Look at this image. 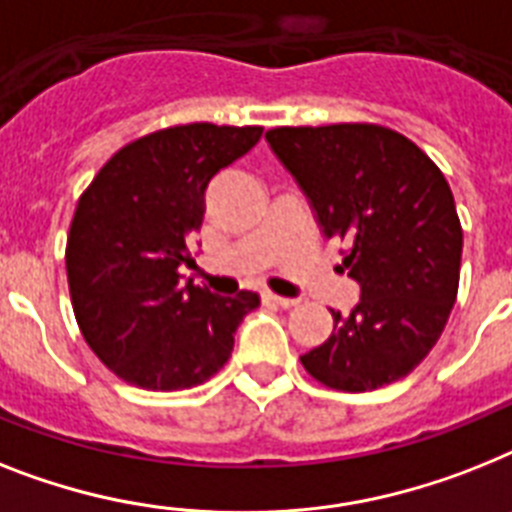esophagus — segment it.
Returning <instances> with one entry per match:
<instances>
[{
    "instance_id": "1",
    "label": "esophagus",
    "mask_w": 512,
    "mask_h": 512,
    "mask_svg": "<svg viewBox=\"0 0 512 512\" xmlns=\"http://www.w3.org/2000/svg\"><path fill=\"white\" fill-rule=\"evenodd\" d=\"M264 301L274 303V306H282V308L298 306V298H282V295H274V293H264Z\"/></svg>"
}]
</instances>
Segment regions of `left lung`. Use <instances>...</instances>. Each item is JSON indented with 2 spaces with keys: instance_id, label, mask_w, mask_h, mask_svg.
Instances as JSON below:
<instances>
[{
  "instance_id": "1",
  "label": "left lung",
  "mask_w": 512,
  "mask_h": 512,
  "mask_svg": "<svg viewBox=\"0 0 512 512\" xmlns=\"http://www.w3.org/2000/svg\"><path fill=\"white\" fill-rule=\"evenodd\" d=\"M266 141L324 235L348 243L342 266L361 285L303 369L340 392L398 382L437 345L458 298L463 230L445 175L405 135L371 122L272 128Z\"/></svg>"
}]
</instances>
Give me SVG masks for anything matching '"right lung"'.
Instances as JSON below:
<instances>
[{
  "instance_id": "add662e5",
  "label": "right lung",
  "mask_w": 512,
  "mask_h": 512,
  "mask_svg": "<svg viewBox=\"0 0 512 512\" xmlns=\"http://www.w3.org/2000/svg\"><path fill=\"white\" fill-rule=\"evenodd\" d=\"M264 128L175 125L122 146L91 180L67 235V285L99 361L143 390H188L227 363L259 295L232 298L180 282L193 264L211 177L259 143Z\"/></svg>"
}]
</instances>
